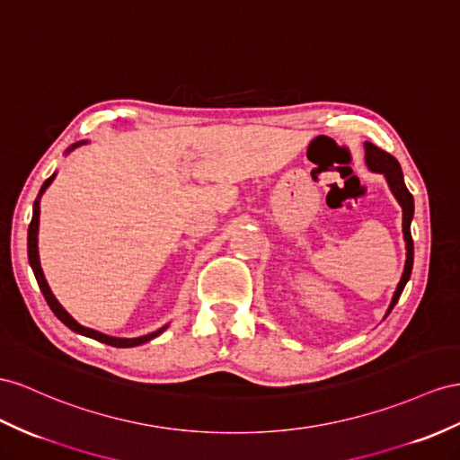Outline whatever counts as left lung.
<instances>
[{
  "label": "left lung",
  "instance_id": "8db88e82",
  "mask_svg": "<svg viewBox=\"0 0 460 460\" xmlns=\"http://www.w3.org/2000/svg\"><path fill=\"white\" fill-rule=\"evenodd\" d=\"M365 163H367V169L371 172H379L385 176L393 196L396 198L400 208H402V233H404V243H406V262H404L402 278H400L394 296L391 299V305H388V309H386V314H385V319H386L388 313L393 311L396 301L400 299V296H402L404 286L408 284V279L411 276V266H414V241H411V233H410V223H411V217H414V198H411V194L408 192V188L404 184L402 169H400L398 161L391 155V153H386L376 146L369 144V141H365Z\"/></svg>",
  "mask_w": 460,
  "mask_h": 460
}]
</instances>
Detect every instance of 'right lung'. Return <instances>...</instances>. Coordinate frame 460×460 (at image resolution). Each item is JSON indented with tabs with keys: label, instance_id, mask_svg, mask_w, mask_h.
<instances>
[{
	"label": "right lung",
	"instance_id": "right-lung-1",
	"mask_svg": "<svg viewBox=\"0 0 460 460\" xmlns=\"http://www.w3.org/2000/svg\"><path fill=\"white\" fill-rule=\"evenodd\" d=\"M85 144H89L87 139H84V141H77V144H74V146L69 147L66 153L74 151L75 147H79V146H85ZM54 179H56V172L50 176L49 181H44V184H42V188H40V192H39L37 199H34V206H32V219H31V226H29V239H27V251H29V262H31V268H32V272H34V278H37V281H39V288H40V291H42V296H44L46 303L50 305L52 313H54V314L58 316V319H60L67 328H72L74 332H77V334H81V336H87V338L97 340V342L114 346V348H134V346H141V344L149 342V340L157 338L159 334H163L164 331H167V326H169V324L161 326L159 331H155V332L146 334V336H137V338H116V336H109V334H104V332L93 331V328H87V326H84V324H79V323L74 319V316L69 314V313L62 307L60 301L56 299V296H54L52 289H50V286H49V281H46V278H44L42 266H40V256H39L40 198H42V194L46 192V188H49V186L52 184V181H54Z\"/></svg>",
	"mask_w": 460,
	"mask_h": 460
}]
</instances>
